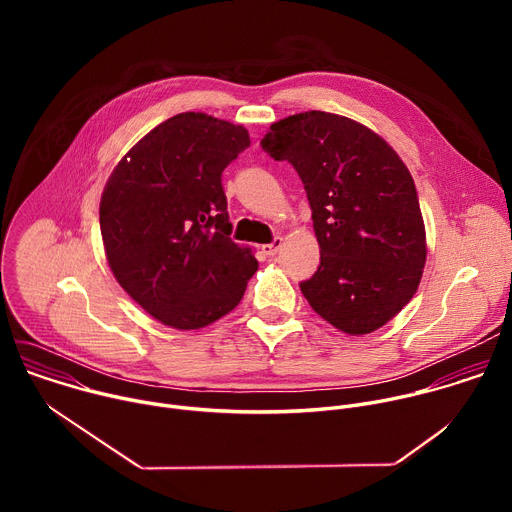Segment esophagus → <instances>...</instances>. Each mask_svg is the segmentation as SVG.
Returning <instances> with one entry per match:
<instances>
[{"instance_id": "1", "label": "esophagus", "mask_w": 512, "mask_h": 512, "mask_svg": "<svg viewBox=\"0 0 512 512\" xmlns=\"http://www.w3.org/2000/svg\"><path fill=\"white\" fill-rule=\"evenodd\" d=\"M281 245H283V239H281V237H275V239H273V243L263 245V247H261V251H263V255H267V257H275V255L279 253Z\"/></svg>"}]
</instances>
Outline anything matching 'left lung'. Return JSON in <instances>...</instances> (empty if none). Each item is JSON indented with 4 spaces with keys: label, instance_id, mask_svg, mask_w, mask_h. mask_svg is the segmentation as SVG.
Instances as JSON below:
<instances>
[{
    "label": "left lung",
    "instance_id": "obj_1",
    "mask_svg": "<svg viewBox=\"0 0 512 512\" xmlns=\"http://www.w3.org/2000/svg\"><path fill=\"white\" fill-rule=\"evenodd\" d=\"M261 148L296 168L310 200L320 267L304 298L350 336L385 326L415 296L427 255L407 166L381 135L326 111L273 123Z\"/></svg>",
    "mask_w": 512,
    "mask_h": 512
}]
</instances>
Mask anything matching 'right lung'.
Masks as SVG:
<instances>
[{
    "label": "right lung",
    "instance_id": "1",
    "mask_svg": "<svg viewBox=\"0 0 512 512\" xmlns=\"http://www.w3.org/2000/svg\"><path fill=\"white\" fill-rule=\"evenodd\" d=\"M243 125L180 113L141 137L115 166L99 223L109 267L145 312L198 330L235 310L257 271L231 241L223 170L249 148Z\"/></svg>",
    "mask_w": 512,
    "mask_h": 512
}]
</instances>
